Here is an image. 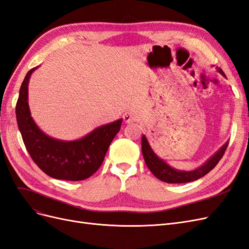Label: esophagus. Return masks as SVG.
Wrapping results in <instances>:
<instances>
[{
    "mask_svg": "<svg viewBox=\"0 0 249 249\" xmlns=\"http://www.w3.org/2000/svg\"><path fill=\"white\" fill-rule=\"evenodd\" d=\"M123 118H124V122L125 124H131V123H134V122H136V120H137L136 115H135L134 113H132V112H125L124 114L123 115Z\"/></svg>",
    "mask_w": 249,
    "mask_h": 249,
    "instance_id": "1",
    "label": "esophagus"
}]
</instances>
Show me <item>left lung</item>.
<instances>
[{
    "label": "left lung",
    "mask_w": 249,
    "mask_h": 249,
    "mask_svg": "<svg viewBox=\"0 0 249 249\" xmlns=\"http://www.w3.org/2000/svg\"><path fill=\"white\" fill-rule=\"evenodd\" d=\"M217 71H219L222 76H225L223 71L221 69H218ZM229 145V142L225 143L224 145L220 147V149L216 152L210 159L201 165L200 167L194 169L192 171H182V170H177L175 168L170 167L169 165L160 159L158 157L154 150L150 147L149 143L146 139V137L143 135L142 140H141V148H142V154L143 158H144V161L148 169L152 171L153 175L159 178L162 182L165 183H170V184H180V183H189L193 182V180H196L202 177H205L207 173H209L212 170L216 165L221 160L223 157L225 150Z\"/></svg>",
    "instance_id": "8db88e82"
}]
</instances>
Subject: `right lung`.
<instances>
[{"label":"right lung","mask_w":249,"mask_h":249,"mask_svg":"<svg viewBox=\"0 0 249 249\" xmlns=\"http://www.w3.org/2000/svg\"><path fill=\"white\" fill-rule=\"evenodd\" d=\"M36 69L26 74L16 107L18 125L28 153L37 166L51 178L82 180L91 177L102 165L123 119L96 127L78 140L63 141L48 136L34 123L28 104L29 79Z\"/></svg>","instance_id":"add662e5"}]
</instances>
